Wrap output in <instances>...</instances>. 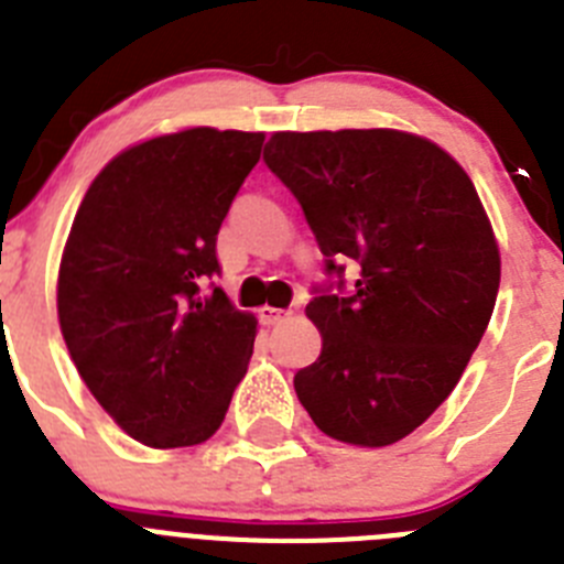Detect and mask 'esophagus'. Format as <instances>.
<instances>
[{
    "label": "esophagus",
    "mask_w": 564,
    "mask_h": 564,
    "mask_svg": "<svg viewBox=\"0 0 564 564\" xmlns=\"http://www.w3.org/2000/svg\"><path fill=\"white\" fill-rule=\"evenodd\" d=\"M285 316L288 311H282V307H271V305L259 307V322H262V325H279Z\"/></svg>",
    "instance_id": "34e87169"
}]
</instances>
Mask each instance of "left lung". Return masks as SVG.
I'll return each instance as SVG.
<instances>
[{"label": "left lung", "mask_w": 564, "mask_h": 564, "mask_svg": "<svg viewBox=\"0 0 564 564\" xmlns=\"http://www.w3.org/2000/svg\"><path fill=\"white\" fill-rule=\"evenodd\" d=\"M262 158L325 253L307 305L325 341L293 376L299 401L336 441L390 446L449 398L495 311L480 197L441 147L395 129L276 132Z\"/></svg>", "instance_id": "1"}]
</instances>
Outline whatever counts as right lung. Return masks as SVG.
<instances>
[{
  "label": "right lung",
  "mask_w": 564,
  "mask_h": 564,
  "mask_svg": "<svg viewBox=\"0 0 564 564\" xmlns=\"http://www.w3.org/2000/svg\"><path fill=\"white\" fill-rule=\"evenodd\" d=\"M265 134L197 127L121 152L84 194L58 271V322L78 376L152 449L220 430L257 318L220 276L217 234Z\"/></svg>",
  "instance_id": "right-lung-1"
}]
</instances>
